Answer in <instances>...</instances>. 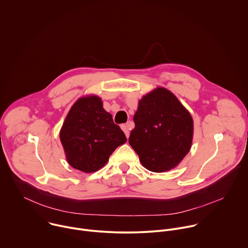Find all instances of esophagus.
<instances>
[{
	"label": "esophagus",
	"instance_id": "1",
	"mask_svg": "<svg viewBox=\"0 0 248 248\" xmlns=\"http://www.w3.org/2000/svg\"><path fill=\"white\" fill-rule=\"evenodd\" d=\"M121 129L123 130V132L125 133V135H126V137H127V139H128L129 136H130L129 129H128V125H127V124H126V125H121Z\"/></svg>",
	"mask_w": 248,
	"mask_h": 248
}]
</instances>
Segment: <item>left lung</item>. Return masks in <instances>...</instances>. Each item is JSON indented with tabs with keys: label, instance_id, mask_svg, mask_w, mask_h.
I'll list each match as a JSON object with an SVG mask.
<instances>
[{
	"label": "left lung",
	"instance_id": "left-lung-1",
	"mask_svg": "<svg viewBox=\"0 0 248 248\" xmlns=\"http://www.w3.org/2000/svg\"><path fill=\"white\" fill-rule=\"evenodd\" d=\"M129 143L150 171L175 168L192 145L194 124L190 112L168 89L157 87L139 101Z\"/></svg>",
	"mask_w": 248,
	"mask_h": 248
}]
</instances>
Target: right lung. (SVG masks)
Segmentation results:
<instances>
[{
  "instance_id": "obj_1",
  "label": "right lung",
  "mask_w": 248,
  "mask_h": 248,
  "mask_svg": "<svg viewBox=\"0 0 248 248\" xmlns=\"http://www.w3.org/2000/svg\"><path fill=\"white\" fill-rule=\"evenodd\" d=\"M60 140L68 163L89 173L103 168L127 139L103 108L102 99L89 95L79 98L71 108L60 130Z\"/></svg>"
}]
</instances>
